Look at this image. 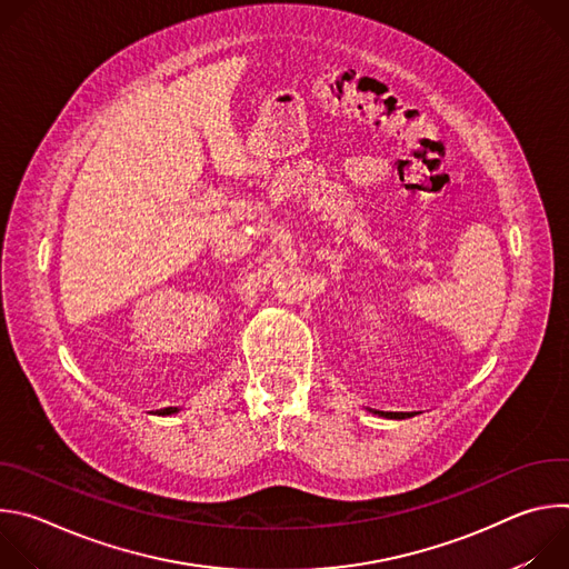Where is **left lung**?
Masks as SVG:
<instances>
[{"label": "left lung", "instance_id": "8db88e82", "mask_svg": "<svg viewBox=\"0 0 569 569\" xmlns=\"http://www.w3.org/2000/svg\"><path fill=\"white\" fill-rule=\"evenodd\" d=\"M380 417H387V419H408L412 415H405V412H378Z\"/></svg>", "mask_w": 569, "mask_h": 569}]
</instances>
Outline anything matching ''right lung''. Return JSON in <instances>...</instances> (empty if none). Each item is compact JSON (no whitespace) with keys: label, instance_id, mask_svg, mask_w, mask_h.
Returning <instances> with one entry per match:
<instances>
[{"label":"right lung","instance_id":"obj_1","mask_svg":"<svg viewBox=\"0 0 569 569\" xmlns=\"http://www.w3.org/2000/svg\"><path fill=\"white\" fill-rule=\"evenodd\" d=\"M173 412H178L176 408H164V410H159L157 415H173Z\"/></svg>","mask_w":569,"mask_h":569}]
</instances>
